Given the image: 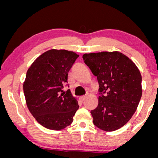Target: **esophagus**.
<instances>
[{
  "label": "esophagus",
  "instance_id": "esophagus-1",
  "mask_svg": "<svg viewBox=\"0 0 158 158\" xmlns=\"http://www.w3.org/2000/svg\"><path fill=\"white\" fill-rule=\"evenodd\" d=\"M79 99H80V100H81V101H82V102H83V101H85V99H86V96H81V97H80V98H79Z\"/></svg>",
  "mask_w": 158,
  "mask_h": 158
}]
</instances>
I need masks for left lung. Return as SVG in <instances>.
<instances>
[{
	"label": "left lung",
	"instance_id": "8db88e82",
	"mask_svg": "<svg viewBox=\"0 0 158 158\" xmlns=\"http://www.w3.org/2000/svg\"><path fill=\"white\" fill-rule=\"evenodd\" d=\"M83 58L99 85L98 106L90 111L94 125L106 131L120 129L130 120L141 99L139 69L119 52L84 54Z\"/></svg>",
	"mask_w": 158,
	"mask_h": 158
}]
</instances>
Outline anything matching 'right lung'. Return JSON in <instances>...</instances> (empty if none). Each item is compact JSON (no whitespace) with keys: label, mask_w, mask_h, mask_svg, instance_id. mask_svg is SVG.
Returning <instances> with one entry per match:
<instances>
[{"label":"right lung","mask_w":158,"mask_h":158,"mask_svg":"<svg viewBox=\"0 0 158 158\" xmlns=\"http://www.w3.org/2000/svg\"><path fill=\"white\" fill-rule=\"evenodd\" d=\"M78 57L65 49H50L28 69L23 85L26 102L32 116L45 128L61 130L73 122L78 103L70 90L64 92L62 88Z\"/></svg>","instance_id":"right-lung-1"}]
</instances>
